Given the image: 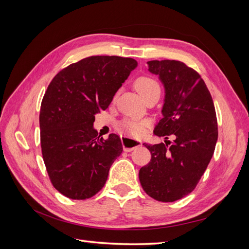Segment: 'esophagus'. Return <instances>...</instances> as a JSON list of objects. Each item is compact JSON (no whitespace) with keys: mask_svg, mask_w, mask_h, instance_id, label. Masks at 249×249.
<instances>
[{"mask_svg":"<svg viewBox=\"0 0 249 249\" xmlns=\"http://www.w3.org/2000/svg\"><path fill=\"white\" fill-rule=\"evenodd\" d=\"M123 142V146L125 152H132L133 149H135L136 147L142 145V142L140 140H135L133 138H129V137H124L122 139Z\"/></svg>","mask_w":249,"mask_h":249,"instance_id":"esophagus-1","label":"esophagus"}]
</instances>
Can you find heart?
<instances>
[{
	"instance_id": "1",
	"label": "heart",
	"mask_w": 249,
	"mask_h": 249,
	"mask_svg": "<svg viewBox=\"0 0 249 249\" xmlns=\"http://www.w3.org/2000/svg\"><path fill=\"white\" fill-rule=\"evenodd\" d=\"M135 88L137 91L145 97L147 94L154 91H160V85L154 78L148 76H141L135 81ZM147 126L146 120L139 119H125L122 123L123 129L129 133L132 136L140 137L145 133V127Z\"/></svg>"
}]
</instances>
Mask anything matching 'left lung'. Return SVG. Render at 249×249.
I'll return each mask as SVG.
<instances>
[{
  "instance_id": "left-lung-1",
  "label": "left lung",
  "mask_w": 249,
  "mask_h": 249,
  "mask_svg": "<svg viewBox=\"0 0 249 249\" xmlns=\"http://www.w3.org/2000/svg\"><path fill=\"white\" fill-rule=\"evenodd\" d=\"M148 71L159 76L165 88L163 118L157 136L175 135L173 143L145 144L150 162L140 168L139 179L150 197L171 202L191 193L212 159L218 138L212 96L191 67L177 60L148 61Z\"/></svg>"
}]
</instances>
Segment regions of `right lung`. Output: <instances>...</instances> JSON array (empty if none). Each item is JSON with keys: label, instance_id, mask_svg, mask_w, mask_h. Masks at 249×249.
<instances>
[{"label": "right lung", "instance_id": "obj_1", "mask_svg": "<svg viewBox=\"0 0 249 249\" xmlns=\"http://www.w3.org/2000/svg\"><path fill=\"white\" fill-rule=\"evenodd\" d=\"M137 61L118 56H91L59 71L43 95L39 114L44 164L56 189L71 199L99 192L123 153L116 134L108 139L93 129L95 114L106 110Z\"/></svg>", "mask_w": 249, "mask_h": 249}]
</instances>
